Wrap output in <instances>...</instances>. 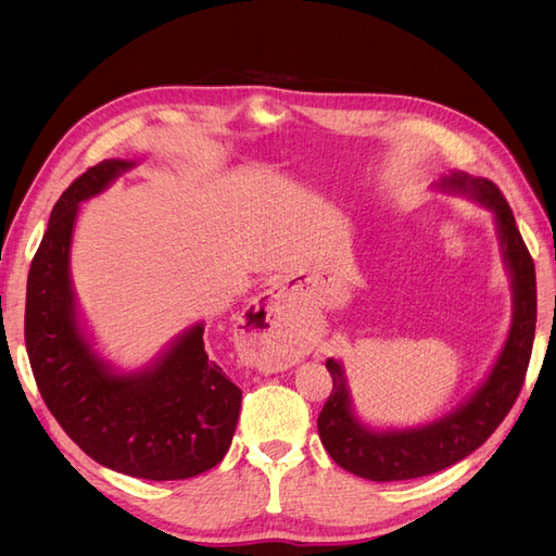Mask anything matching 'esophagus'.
Segmentation results:
<instances>
[{"mask_svg": "<svg viewBox=\"0 0 556 556\" xmlns=\"http://www.w3.org/2000/svg\"><path fill=\"white\" fill-rule=\"evenodd\" d=\"M285 299L278 290H268L252 301L243 315V327L250 339V359L264 371H285L296 362L292 333L285 323Z\"/></svg>", "mask_w": 556, "mask_h": 556, "instance_id": "1", "label": "esophagus"}]
</instances>
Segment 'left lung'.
Wrapping results in <instances>:
<instances>
[{"instance_id": "8db88e82", "label": "left lung", "mask_w": 556, "mask_h": 556, "mask_svg": "<svg viewBox=\"0 0 556 556\" xmlns=\"http://www.w3.org/2000/svg\"><path fill=\"white\" fill-rule=\"evenodd\" d=\"M435 188L468 194L494 213L503 262L513 282V323L490 376L457 410L415 429L376 431L352 413L343 366L327 359L333 390L317 417V431L329 457L341 468L376 482L431 476L478 450L503 422L519 396L535 336V268L515 225L506 197L492 180L464 172L443 176Z\"/></svg>"}]
</instances>
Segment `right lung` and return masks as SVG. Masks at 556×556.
I'll return each instance as SVG.
<instances>
[{
  "mask_svg": "<svg viewBox=\"0 0 556 556\" xmlns=\"http://www.w3.org/2000/svg\"><path fill=\"white\" fill-rule=\"evenodd\" d=\"M134 164L99 162L58 199L29 266L25 345L48 410L88 457L131 478L185 480L223 462L241 410V390L206 355L204 323L141 371L121 374L83 331L70 276L80 201Z\"/></svg>",
  "mask_w": 556,
  "mask_h": 556,
  "instance_id": "right-lung-1",
  "label": "right lung"
}]
</instances>
